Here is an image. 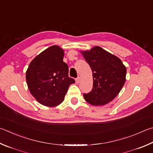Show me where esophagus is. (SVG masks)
Here are the masks:
<instances>
[{"label": "esophagus", "mask_w": 153, "mask_h": 153, "mask_svg": "<svg viewBox=\"0 0 153 153\" xmlns=\"http://www.w3.org/2000/svg\"><path fill=\"white\" fill-rule=\"evenodd\" d=\"M80 79H81V78H80V77H77V78L76 79V84H79V82H80Z\"/></svg>", "instance_id": "esophagus-1"}]
</instances>
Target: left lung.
<instances>
[{
  "label": "left lung",
  "instance_id": "obj_1",
  "mask_svg": "<svg viewBox=\"0 0 153 153\" xmlns=\"http://www.w3.org/2000/svg\"><path fill=\"white\" fill-rule=\"evenodd\" d=\"M79 51L92 71L93 88L90 93L84 94L85 101L93 105L108 104L124 85L126 67L118 57L99 46Z\"/></svg>",
  "mask_w": 153,
  "mask_h": 153
}]
</instances>
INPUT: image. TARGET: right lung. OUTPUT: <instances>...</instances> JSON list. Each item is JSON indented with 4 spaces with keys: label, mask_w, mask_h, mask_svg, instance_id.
Listing matches in <instances>:
<instances>
[{
    "label": "right lung",
    "mask_w": 153,
    "mask_h": 153,
    "mask_svg": "<svg viewBox=\"0 0 153 153\" xmlns=\"http://www.w3.org/2000/svg\"><path fill=\"white\" fill-rule=\"evenodd\" d=\"M64 51L58 45L49 47L37 55L26 71L30 93L39 103L55 107L62 103L69 85L75 80L68 76V66L63 62Z\"/></svg>",
    "instance_id": "right-lung-1"
}]
</instances>
